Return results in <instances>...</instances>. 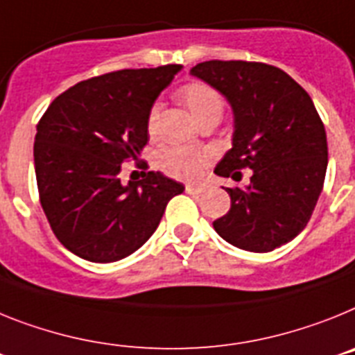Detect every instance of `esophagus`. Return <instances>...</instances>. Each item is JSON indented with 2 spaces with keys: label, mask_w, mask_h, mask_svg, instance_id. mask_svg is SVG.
<instances>
[{
  "label": "esophagus",
  "mask_w": 355,
  "mask_h": 355,
  "mask_svg": "<svg viewBox=\"0 0 355 355\" xmlns=\"http://www.w3.org/2000/svg\"><path fill=\"white\" fill-rule=\"evenodd\" d=\"M203 191L202 186H191V184H187L186 186V193H189V195H200Z\"/></svg>",
  "instance_id": "esophagus-1"
}]
</instances>
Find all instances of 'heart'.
I'll list each match as a JSON object with an SVG mask.
<instances>
[{
  "instance_id": "heart-1",
  "label": "heart",
  "mask_w": 355,
  "mask_h": 355,
  "mask_svg": "<svg viewBox=\"0 0 355 355\" xmlns=\"http://www.w3.org/2000/svg\"><path fill=\"white\" fill-rule=\"evenodd\" d=\"M180 100L184 101L196 123L209 116H220L223 112V98L214 87L203 84V82H193L180 89ZM160 105L153 103L148 112L146 126L148 132L153 134L159 123ZM212 152L209 150H189V148H168L160 153V166L166 173L175 178H182L187 182H196L203 177L207 166L211 164Z\"/></svg>"
}]
</instances>
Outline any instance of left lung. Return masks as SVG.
I'll list each match as a JSON object with an SVG mask.
<instances>
[{
	"mask_svg": "<svg viewBox=\"0 0 355 355\" xmlns=\"http://www.w3.org/2000/svg\"><path fill=\"white\" fill-rule=\"evenodd\" d=\"M191 75L220 91L234 110L232 148L214 173L246 186L225 187L230 211L212 223L230 245L271 252L306 229L327 171L325 126L306 89L270 64L209 60Z\"/></svg>",
	"mask_w": 355,
	"mask_h": 355,
	"instance_id": "8db88e82",
	"label": "left lung"
}]
</instances>
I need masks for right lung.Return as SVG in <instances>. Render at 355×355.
Segmentation results:
<instances>
[{
  "instance_id": "obj_1",
  "label": "right lung",
  "mask_w": 355,
  "mask_h": 355,
  "mask_svg": "<svg viewBox=\"0 0 355 355\" xmlns=\"http://www.w3.org/2000/svg\"><path fill=\"white\" fill-rule=\"evenodd\" d=\"M180 64L121 69L78 82L37 125L39 200L57 239L91 263H114L150 239L180 182L159 171L121 184L119 171L148 143V112Z\"/></svg>"
}]
</instances>
